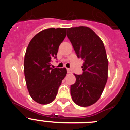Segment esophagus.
<instances>
[{
	"instance_id": "esophagus-1",
	"label": "esophagus",
	"mask_w": 130,
	"mask_h": 130,
	"mask_svg": "<svg viewBox=\"0 0 130 130\" xmlns=\"http://www.w3.org/2000/svg\"><path fill=\"white\" fill-rule=\"evenodd\" d=\"M66 70H67L68 73H70L72 72V71H71V70L70 68H66Z\"/></svg>"
}]
</instances>
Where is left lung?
Instances as JSON below:
<instances>
[{
  "label": "left lung",
  "mask_w": 130,
  "mask_h": 130,
  "mask_svg": "<svg viewBox=\"0 0 130 130\" xmlns=\"http://www.w3.org/2000/svg\"><path fill=\"white\" fill-rule=\"evenodd\" d=\"M67 36L77 57L83 61L82 74H74L76 81L70 87L72 98L79 106H90L100 98L107 81L105 47L99 36L87 26L68 28Z\"/></svg>",
  "instance_id": "obj_1"
}]
</instances>
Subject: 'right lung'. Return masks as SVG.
<instances>
[{"instance_id":"add662e5","label":"right lung","mask_w":130,"mask_h":130,"mask_svg":"<svg viewBox=\"0 0 130 130\" xmlns=\"http://www.w3.org/2000/svg\"><path fill=\"white\" fill-rule=\"evenodd\" d=\"M66 32V28H61L43 30L34 36L26 49L24 60L26 87L33 100L40 104H48L55 99L67 73L65 68H51Z\"/></svg>"}]
</instances>
